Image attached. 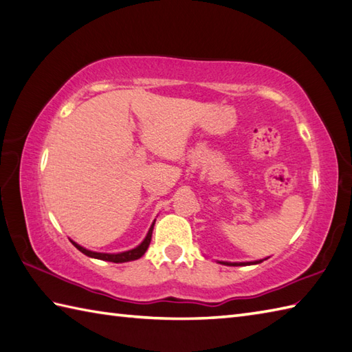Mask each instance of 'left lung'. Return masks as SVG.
I'll use <instances>...</instances> for the list:
<instances>
[{
  "label": "left lung",
  "instance_id": "8db88e82",
  "mask_svg": "<svg viewBox=\"0 0 352 352\" xmlns=\"http://www.w3.org/2000/svg\"><path fill=\"white\" fill-rule=\"evenodd\" d=\"M263 260H256V261H246V263H230V261H219L221 265H227V266H246V265H257L261 263Z\"/></svg>",
  "mask_w": 352,
  "mask_h": 352
}]
</instances>
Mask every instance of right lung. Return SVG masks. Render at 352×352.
I'll use <instances>...</instances> for the list:
<instances>
[{
	"instance_id": "obj_1",
	"label": "right lung",
	"mask_w": 352,
	"mask_h": 352,
	"mask_svg": "<svg viewBox=\"0 0 352 352\" xmlns=\"http://www.w3.org/2000/svg\"><path fill=\"white\" fill-rule=\"evenodd\" d=\"M153 228H154V222L151 228L148 230V234L144 239V242H142L136 248H133L130 251H124V252H118V254H106V252H95V251H89L83 246H80L78 243H76L74 241L72 245L76 246L78 251H81L83 254H86L87 257H92V258H98V260H106V261H111V263H125V261H131V260H138L142 256H144L145 251L148 250L149 242H151V236H153Z\"/></svg>"
}]
</instances>
